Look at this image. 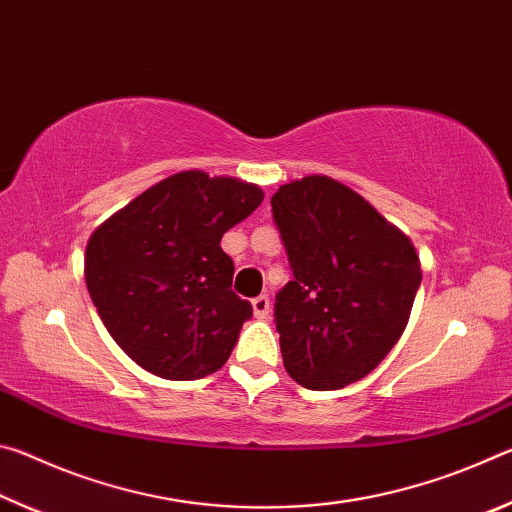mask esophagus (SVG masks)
<instances>
[{"label": "esophagus", "mask_w": 512, "mask_h": 512, "mask_svg": "<svg viewBox=\"0 0 512 512\" xmlns=\"http://www.w3.org/2000/svg\"><path fill=\"white\" fill-rule=\"evenodd\" d=\"M253 311H255V318L259 320L268 318V314H271V300H268V296L253 298Z\"/></svg>", "instance_id": "34e87169"}]
</instances>
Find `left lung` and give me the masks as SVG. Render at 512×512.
Returning <instances> with one entry per match:
<instances>
[{"instance_id":"obj_1","label":"left lung","mask_w":512,"mask_h":512,"mask_svg":"<svg viewBox=\"0 0 512 512\" xmlns=\"http://www.w3.org/2000/svg\"><path fill=\"white\" fill-rule=\"evenodd\" d=\"M293 280L275 296L284 368L311 391L375 370L400 341L422 282L411 239L329 176H305L271 198Z\"/></svg>"}]
</instances>
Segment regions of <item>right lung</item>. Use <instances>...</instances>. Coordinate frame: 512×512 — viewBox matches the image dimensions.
Segmentation results:
<instances>
[{"instance_id":"right-lung-1","label":"right lung","mask_w":512,"mask_h":512,"mask_svg":"<svg viewBox=\"0 0 512 512\" xmlns=\"http://www.w3.org/2000/svg\"><path fill=\"white\" fill-rule=\"evenodd\" d=\"M264 201L253 183L180 171L92 232L85 284L103 325L137 366L189 381L219 370L253 316L232 291L221 237Z\"/></svg>"}]
</instances>
